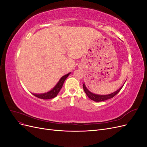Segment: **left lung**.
<instances>
[{"label":"left lung","mask_w":147,"mask_h":147,"mask_svg":"<svg viewBox=\"0 0 147 147\" xmlns=\"http://www.w3.org/2000/svg\"><path fill=\"white\" fill-rule=\"evenodd\" d=\"M83 90H84V92H85V93H86V95L88 96L89 98H90L91 100H92L96 101V102H101V101H104V100H106L110 99L111 98H112V97H113L115 96H116L118 94V93L120 91V90H121V88H123V85L117 91H115L114 92L112 93V94H107V95H99V94H94V93L90 92V91L88 90V89L86 87V86H85V84H84V83H83Z\"/></svg>","instance_id":"8db88e82"}]
</instances>
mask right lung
<instances>
[{
	"label": "right lung",
	"instance_id": "obj_1",
	"mask_svg": "<svg viewBox=\"0 0 147 147\" xmlns=\"http://www.w3.org/2000/svg\"><path fill=\"white\" fill-rule=\"evenodd\" d=\"M70 72L64 75L63 77H62L59 80L58 83L56 84V85L53 88L51 91L45 93H43V94H33L32 93V94L35 97H38V98L42 99H50L54 98V97H55L60 91L61 89L62 88V87H63L64 81L65 80V79L67 78V77L70 75Z\"/></svg>",
	"mask_w": 147,
	"mask_h": 147
}]
</instances>
